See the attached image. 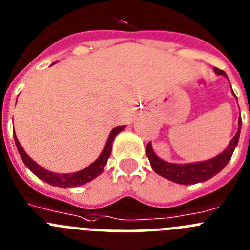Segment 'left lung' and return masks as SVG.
<instances>
[{
    "mask_svg": "<svg viewBox=\"0 0 250 250\" xmlns=\"http://www.w3.org/2000/svg\"><path fill=\"white\" fill-rule=\"evenodd\" d=\"M214 73L217 75H223V77L228 78L223 70H219L217 68H214ZM235 99H237V97H235ZM240 129H242V119H240L239 115V119H238V131L234 135V137L230 140V143L228 144L226 150L219 153V155H217V156H214L213 159L206 160V161L191 162V164H172V162H167L165 160L160 159L156 153L153 152L151 143H148L147 146H146V155H147L148 160H150L152 170L157 175L167 178L168 181L180 183V185H193V183L205 182V181L209 180L213 176H216L217 173L221 172L226 167V165L229 162L230 157H232L233 152H234L235 147L238 145V141H239Z\"/></svg>",
    "mask_w": 250,
    "mask_h": 250,
    "instance_id": "8db88e82",
    "label": "left lung"
}]
</instances>
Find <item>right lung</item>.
<instances>
[{"label":"right lung","instance_id":"obj_1","mask_svg":"<svg viewBox=\"0 0 250 250\" xmlns=\"http://www.w3.org/2000/svg\"><path fill=\"white\" fill-rule=\"evenodd\" d=\"M124 129H125V126H118L115 127V129L111 130L109 137H107L106 144H105V147L103 148L102 153H100V156L98 157L93 164L89 165L86 168L73 173H56L43 168L42 166H40L37 162H34L33 160L27 155L26 151L23 150V147L21 146L16 134L13 135V137H15L16 146H17V150L18 152H20L22 160H23L24 165L28 167L29 170H31L37 177L41 178V180L44 181V182L49 183L52 186L61 187V188H67V187L72 188V187L82 186V185H85V183L90 182L91 180L98 177V176L104 171V167L105 165H106L107 159H109L110 152H111V146H113L114 139H115L116 135L120 134Z\"/></svg>","mask_w":250,"mask_h":250}]
</instances>
